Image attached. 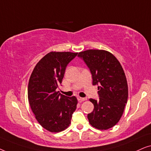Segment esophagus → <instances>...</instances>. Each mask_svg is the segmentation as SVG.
<instances>
[{"mask_svg": "<svg viewBox=\"0 0 151 151\" xmlns=\"http://www.w3.org/2000/svg\"><path fill=\"white\" fill-rule=\"evenodd\" d=\"M87 100L86 98H81V97H78V100L80 102H83V101H85Z\"/></svg>", "mask_w": 151, "mask_h": 151, "instance_id": "obj_1", "label": "esophagus"}]
</instances>
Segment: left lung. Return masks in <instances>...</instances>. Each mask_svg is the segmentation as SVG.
<instances>
[{
	"instance_id": "obj_1",
	"label": "left lung",
	"mask_w": 151,
	"mask_h": 151,
	"mask_svg": "<svg viewBox=\"0 0 151 151\" xmlns=\"http://www.w3.org/2000/svg\"><path fill=\"white\" fill-rule=\"evenodd\" d=\"M78 56L85 62L92 74L93 85H98L99 100L89 99L94 105L88 114L90 124L107 130L116 124L123 114L128 100V84L123 68L109 51L88 49Z\"/></svg>"
}]
</instances>
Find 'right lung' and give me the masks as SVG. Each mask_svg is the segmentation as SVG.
Here are the masks:
<instances>
[{
	"label": "right lung",
	"mask_w": 151,
	"mask_h": 151,
	"mask_svg": "<svg viewBox=\"0 0 151 151\" xmlns=\"http://www.w3.org/2000/svg\"><path fill=\"white\" fill-rule=\"evenodd\" d=\"M78 53L51 51L35 66L28 84V100L36 120L51 133L69 127L78 104L75 96L67 97L57 91L66 67Z\"/></svg>",
	"instance_id": "add662e5"
}]
</instances>
